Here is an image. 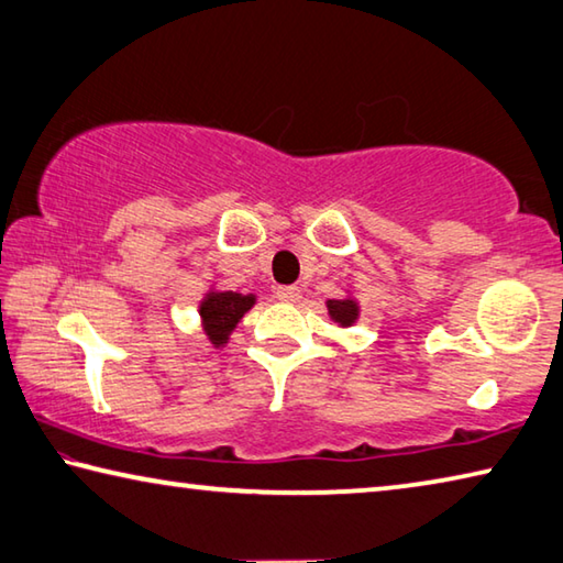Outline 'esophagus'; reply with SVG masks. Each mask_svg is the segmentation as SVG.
Instances as JSON below:
<instances>
[{"label":"esophagus","mask_w":563,"mask_h":563,"mask_svg":"<svg viewBox=\"0 0 563 563\" xmlns=\"http://www.w3.org/2000/svg\"><path fill=\"white\" fill-rule=\"evenodd\" d=\"M275 298L280 302H295L300 298V288L298 285H280V288H275Z\"/></svg>","instance_id":"obj_1"}]
</instances>
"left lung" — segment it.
<instances>
[{"label":"left lung","mask_w":563,"mask_h":563,"mask_svg":"<svg viewBox=\"0 0 563 563\" xmlns=\"http://www.w3.org/2000/svg\"><path fill=\"white\" fill-rule=\"evenodd\" d=\"M328 310L332 320H338L340 325H352L357 318V305L352 300H328Z\"/></svg>","instance_id":"8db88e82"}]
</instances>
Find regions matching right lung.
<instances>
[{
    "mask_svg": "<svg viewBox=\"0 0 563 563\" xmlns=\"http://www.w3.org/2000/svg\"><path fill=\"white\" fill-rule=\"evenodd\" d=\"M253 295H241L233 290L225 292H208L201 302V318L206 325V335L211 338L213 345H223L231 332L247 310L253 308Z\"/></svg>",
    "mask_w": 563,
    "mask_h": 563,
    "instance_id": "1",
    "label": "right lung"
}]
</instances>
